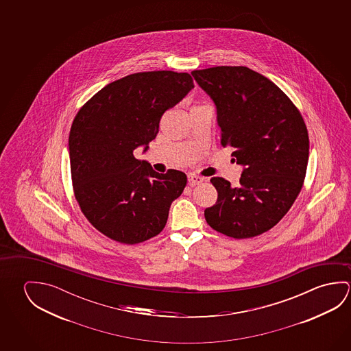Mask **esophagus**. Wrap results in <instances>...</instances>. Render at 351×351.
Listing matches in <instances>:
<instances>
[{
  "label": "esophagus",
  "instance_id": "esophagus-1",
  "mask_svg": "<svg viewBox=\"0 0 351 351\" xmlns=\"http://www.w3.org/2000/svg\"><path fill=\"white\" fill-rule=\"evenodd\" d=\"M187 178H189L190 186H195V184H199L203 182V178L198 176V175H195V173H189Z\"/></svg>",
  "mask_w": 351,
  "mask_h": 351
}]
</instances>
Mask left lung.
<instances>
[{"label":"left lung","mask_w":351,"mask_h":351,"mask_svg":"<svg viewBox=\"0 0 351 351\" xmlns=\"http://www.w3.org/2000/svg\"><path fill=\"white\" fill-rule=\"evenodd\" d=\"M192 75L217 105L220 143L245 165L237 187L210 178L218 199L204 210L208 225L234 239L261 235L282 220L304 186L310 141L302 115L279 86L245 66Z\"/></svg>","instance_id":"left-lung-1"}]
</instances>
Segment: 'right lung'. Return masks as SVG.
Masks as SVG:
<instances>
[{"label":"right lung","mask_w":351,"mask_h":351,"mask_svg":"<svg viewBox=\"0 0 351 351\" xmlns=\"http://www.w3.org/2000/svg\"><path fill=\"white\" fill-rule=\"evenodd\" d=\"M193 86L189 73H133L104 86L77 112L69 138L75 201L111 240L136 245L165 228L187 176L156 173L133 150L156 138L161 116Z\"/></svg>","instance_id":"right-lung-1"}]
</instances>
